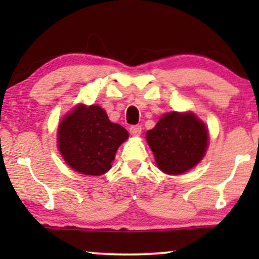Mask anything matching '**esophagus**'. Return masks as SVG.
<instances>
[{"label":"esophagus","mask_w":259,"mask_h":259,"mask_svg":"<svg viewBox=\"0 0 259 259\" xmlns=\"http://www.w3.org/2000/svg\"><path fill=\"white\" fill-rule=\"evenodd\" d=\"M141 130H142L141 125H133L129 127V132L133 136H139L140 134H141Z\"/></svg>","instance_id":"34e87169"}]
</instances>
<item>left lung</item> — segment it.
I'll use <instances>...</instances> for the list:
<instances>
[{
	"instance_id": "8db88e82",
	"label": "left lung",
	"mask_w": 259,
	"mask_h": 259,
	"mask_svg": "<svg viewBox=\"0 0 259 259\" xmlns=\"http://www.w3.org/2000/svg\"><path fill=\"white\" fill-rule=\"evenodd\" d=\"M147 144L163 173L178 175L201 162L208 147V129L191 112H170L146 133Z\"/></svg>"
}]
</instances>
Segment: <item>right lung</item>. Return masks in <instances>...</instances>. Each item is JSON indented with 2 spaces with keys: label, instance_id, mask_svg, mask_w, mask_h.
<instances>
[{
  "label": "right lung",
  "instance_id": "right-lung-1",
  "mask_svg": "<svg viewBox=\"0 0 259 259\" xmlns=\"http://www.w3.org/2000/svg\"><path fill=\"white\" fill-rule=\"evenodd\" d=\"M58 150L78 173L102 175L112 167L118 147L129 138L100 106L79 105L58 125Z\"/></svg>",
  "mask_w": 259,
  "mask_h": 259
}]
</instances>
